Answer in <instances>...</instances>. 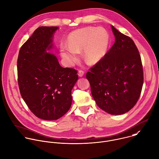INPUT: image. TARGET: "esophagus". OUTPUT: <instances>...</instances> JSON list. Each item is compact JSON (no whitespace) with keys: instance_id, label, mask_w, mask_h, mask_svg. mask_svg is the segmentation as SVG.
<instances>
[{"instance_id":"esophagus-1","label":"esophagus","mask_w":159,"mask_h":159,"mask_svg":"<svg viewBox=\"0 0 159 159\" xmlns=\"http://www.w3.org/2000/svg\"><path fill=\"white\" fill-rule=\"evenodd\" d=\"M78 75H79V76L80 77H83L84 75V72L82 71V70H79V72H78Z\"/></svg>"}]
</instances>
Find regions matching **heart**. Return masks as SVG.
<instances>
[{
	"mask_svg": "<svg viewBox=\"0 0 159 159\" xmlns=\"http://www.w3.org/2000/svg\"><path fill=\"white\" fill-rule=\"evenodd\" d=\"M67 45L60 46L61 57L69 66H73L82 50L84 61L89 65L98 62L105 55L110 43L109 32L102 27H85L77 29L67 37Z\"/></svg>",
	"mask_w": 159,
	"mask_h": 159,
	"instance_id": "heart-1",
	"label": "heart"
}]
</instances>
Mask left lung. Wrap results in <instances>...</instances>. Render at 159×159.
Instances as JSON below:
<instances>
[{"label":"left lung","instance_id":"left-lung-1","mask_svg":"<svg viewBox=\"0 0 159 159\" xmlns=\"http://www.w3.org/2000/svg\"><path fill=\"white\" fill-rule=\"evenodd\" d=\"M115 43L86 74L92 97L108 114L122 115L132 109L139 100L143 73L138 48L128 36L111 25Z\"/></svg>","mask_w":159,"mask_h":159}]
</instances>
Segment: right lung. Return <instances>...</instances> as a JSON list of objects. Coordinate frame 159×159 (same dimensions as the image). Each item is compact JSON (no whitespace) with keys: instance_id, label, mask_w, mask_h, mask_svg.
<instances>
[{"instance_id":"1","label":"right lung","mask_w":159,"mask_h":159,"mask_svg":"<svg viewBox=\"0 0 159 159\" xmlns=\"http://www.w3.org/2000/svg\"><path fill=\"white\" fill-rule=\"evenodd\" d=\"M58 27L37 28L21 47L17 59L18 84L30 111L45 120H57L71 107L77 71L61 67L52 53Z\"/></svg>"}]
</instances>
